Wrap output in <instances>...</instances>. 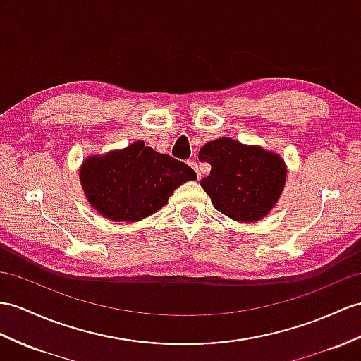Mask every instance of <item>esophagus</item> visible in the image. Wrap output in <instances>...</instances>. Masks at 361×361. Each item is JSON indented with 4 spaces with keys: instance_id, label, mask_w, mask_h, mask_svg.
<instances>
[{
    "instance_id": "obj_1",
    "label": "esophagus",
    "mask_w": 361,
    "mask_h": 361,
    "mask_svg": "<svg viewBox=\"0 0 361 361\" xmlns=\"http://www.w3.org/2000/svg\"><path fill=\"white\" fill-rule=\"evenodd\" d=\"M188 165L191 166V169H195V171L197 173V178H200V170H199V165H197V162H196L195 159H191V161H188Z\"/></svg>"
}]
</instances>
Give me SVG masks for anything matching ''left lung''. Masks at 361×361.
<instances>
[{
	"label": "left lung",
	"mask_w": 361,
	"mask_h": 361,
	"mask_svg": "<svg viewBox=\"0 0 361 361\" xmlns=\"http://www.w3.org/2000/svg\"><path fill=\"white\" fill-rule=\"evenodd\" d=\"M199 161L211 165L200 185L217 211L239 222H256L276 205L286 180L283 161L274 153L230 137L207 142Z\"/></svg>",
	"instance_id": "left-lung-1"
}]
</instances>
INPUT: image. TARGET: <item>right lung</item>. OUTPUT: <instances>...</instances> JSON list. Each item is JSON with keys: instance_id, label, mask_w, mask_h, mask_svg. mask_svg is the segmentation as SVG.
Instances as JSON below:
<instances>
[{"instance_id": "right-lung-1", "label": "right lung", "mask_w": 361, "mask_h": 361, "mask_svg": "<svg viewBox=\"0 0 361 361\" xmlns=\"http://www.w3.org/2000/svg\"><path fill=\"white\" fill-rule=\"evenodd\" d=\"M197 178L195 170L142 140L126 150L89 157L81 169L85 196L110 221L136 222L161 209L174 188Z\"/></svg>"}]
</instances>
